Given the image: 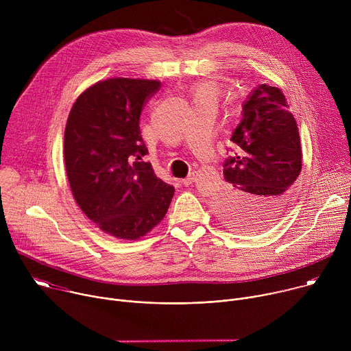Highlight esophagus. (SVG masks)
<instances>
[{"instance_id":"esophagus-1","label":"esophagus","mask_w":351,"mask_h":351,"mask_svg":"<svg viewBox=\"0 0 351 351\" xmlns=\"http://www.w3.org/2000/svg\"><path fill=\"white\" fill-rule=\"evenodd\" d=\"M193 182H194V173H190L187 178L182 179V183H183L184 186H190Z\"/></svg>"}]
</instances>
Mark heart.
<instances>
[{
    "label": "heart",
    "mask_w": 351,
    "mask_h": 351,
    "mask_svg": "<svg viewBox=\"0 0 351 351\" xmlns=\"http://www.w3.org/2000/svg\"><path fill=\"white\" fill-rule=\"evenodd\" d=\"M195 99H204V101H217L218 87L214 83H202L194 88Z\"/></svg>",
    "instance_id": "heart-1"
}]
</instances>
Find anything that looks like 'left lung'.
<instances>
[{
    "label": "left lung",
    "mask_w": 351,
    "mask_h": 351,
    "mask_svg": "<svg viewBox=\"0 0 351 351\" xmlns=\"http://www.w3.org/2000/svg\"><path fill=\"white\" fill-rule=\"evenodd\" d=\"M233 148L223 162L225 186L214 199L218 218L232 229L258 232L289 203L302 172V147L294 117L278 87L258 84L241 104Z\"/></svg>",
    "instance_id": "8db88e82"
}]
</instances>
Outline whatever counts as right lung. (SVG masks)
<instances>
[{"mask_svg": "<svg viewBox=\"0 0 351 351\" xmlns=\"http://www.w3.org/2000/svg\"><path fill=\"white\" fill-rule=\"evenodd\" d=\"M161 83L115 77L79 95L65 129L64 156L80 210L106 233L136 240L165 217L175 187L143 158L140 115Z\"/></svg>", "mask_w": 351, "mask_h": 351, "instance_id": "1", "label": "right lung"}]
</instances>
